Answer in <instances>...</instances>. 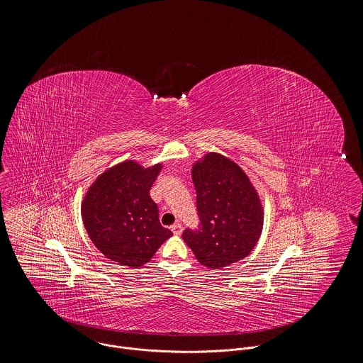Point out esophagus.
<instances>
[{
	"label": "esophagus",
	"mask_w": 363,
	"mask_h": 363,
	"mask_svg": "<svg viewBox=\"0 0 363 363\" xmlns=\"http://www.w3.org/2000/svg\"><path fill=\"white\" fill-rule=\"evenodd\" d=\"M172 231H173V234H176V235H180V234H182V231H183V227H182V224H180V223H176V224H173V225H172Z\"/></svg>",
	"instance_id": "34e87169"
}]
</instances>
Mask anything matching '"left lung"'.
<instances>
[{"mask_svg":"<svg viewBox=\"0 0 363 363\" xmlns=\"http://www.w3.org/2000/svg\"><path fill=\"white\" fill-rule=\"evenodd\" d=\"M200 230H184L183 240L197 261L211 269L245 258L264 224L261 199L244 170L220 153H206L193 164Z\"/></svg>","mask_w":363,"mask_h":363,"instance_id":"left-lung-1","label":"left lung"}]
</instances>
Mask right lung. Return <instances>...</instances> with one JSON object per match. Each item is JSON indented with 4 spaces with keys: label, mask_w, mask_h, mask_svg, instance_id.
<instances>
[{
    "label": "right lung",
    "mask_w": 363,
    "mask_h": 363,
    "mask_svg": "<svg viewBox=\"0 0 363 363\" xmlns=\"http://www.w3.org/2000/svg\"><path fill=\"white\" fill-rule=\"evenodd\" d=\"M162 167V163L143 167L125 160L99 174L88 189L81 206L84 225L111 261L139 268L173 235L160 224L149 193Z\"/></svg>",
    "instance_id": "right-lung-1"
}]
</instances>
